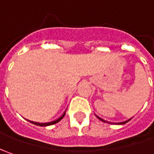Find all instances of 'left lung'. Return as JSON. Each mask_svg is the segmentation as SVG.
Instances as JSON below:
<instances>
[{"label":"left lung","instance_id":"8db88e82","mask_svg":"<svg viewBox=\"0 0 154 154\" xmlns=\"http://www.w3.org/2000/svg\"><path fill=\"white\" fill-rule=\"evenodd\" d=\"M100 119V118H99ZM130 120V119H129ZM129 120H128V121H125V122H121V124H124V123H126V122H128L129 121Z\"/></svg>","mask_w":154,"mask_h":154}]
</instances>
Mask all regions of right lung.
I'll return each instance as SVG.
<instances>
[{"label": "right lung", "instance_id": "right-lung-1", "mask_svg": "<svg viewBox=\"0 0 154 154\" xmlns=\"http://www.w3.org/2000/svg\"><path fill=\"white\" fill-rule=\"evenodd\" d=\"M66 113V112H65ZM65 113L63 114V115L61 116V117H59L58 119H56L55 121L53 122H45V123H41V122H32V121H30L33 124H35V125H38V126H50V125H52V124H55L56 122H58L59 121H61L62 118H63V116H65Z\"/></svg>", "mask_w": 154, "mask_h": 154}]
</instances>
